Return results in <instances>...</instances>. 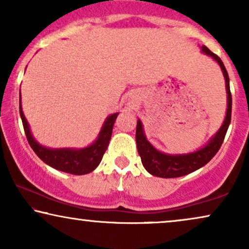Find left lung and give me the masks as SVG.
Listing matches in <instances>:
<instances>
[{
  "instance_id": "left-lung-1",
  "label": "left lung",
  "mask_w": 249,
  "mask_h": 249,
  "mask_svg": "<svg viewBox=\"0 0 249 249\" xmlns=\"http://www.w3.org/2000/svg\"><path fill=\"white\" fill-rule=\"evenodd\" d=\"M204 53L209 54L220 64L221 69L223 71L224 78H226V86L228 94V110L226 120H224L222 127L214 136L213 139L207 144L204 148L196 151L190 154L186 155H168L156 151L153 146L145 138L144 131H142V125L141 120L137 121V128H136V142H137V149L139 156L142 159V165L145 169L153 176L161 177V178H178L186 175H189L199 168H202L209 163L213 156L219 151L221 145L224 141L226 134L229 128L231 121V107H232V97H231L230 85H229V76H228L227 69L224 67L222 60L220 59L216 54L211 52V50L206 46L202 47Z\"/></svg>"
}]
</instances>
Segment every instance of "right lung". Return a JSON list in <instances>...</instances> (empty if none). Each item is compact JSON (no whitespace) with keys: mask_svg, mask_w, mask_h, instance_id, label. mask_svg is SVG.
Listing matches in <instances>:
<instances>
[{"mask_svg":"<svg viewBox=\"0 0 249 249\" xmlns=\"http://www.w3.org/2000/svg\"><path fill=\"white\" fill-rule=\"evenodd\" d=\"M20 117H21L23 129L30 147L36 153V155L52 168L60 171L71 173V175H86L93 171L100 164L108 142L112 136V129L118 113L110 115L104 122L103 128L98 135L97 141L93 145L88 146L84 149H50L40 146L30 134L28 122L21 110V100H19Z\"/></svg>","mask_w":249,"mask_h":249,"instance_id":"1","label":"right lung"}]
</instances>
